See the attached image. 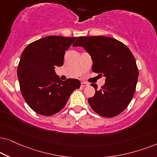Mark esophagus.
<instances>
[{"label": "esophagus", "instance_id": "34e87169", "mask_svg": "<svg viewBox=\"0 0 157 157\" xmlns=\"http://www.w3.org/2000/svg\"><path fill=\"white\" fill-rule=\"evenodd\" d=\"M87 85H88V84H87V83H86V82H81V87H85L87 86Z\"/></svg>", "mask_w": 157, "mask_h": 157}]
</instances>
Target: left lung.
Returning <instances> with one entry per match:
<instances>
[{
	"label": "left lung",
	"mask_w": 157,
	"mask_h": 157,
	"mask_svg": "<svg viewBox=\"0 0 157 157\" xmlns=\"http://www.w3.org/2000/svg\"><path fill=\"white\" fill-rule=\"evenodd\" d=\"M82 47L91 56L92 70L105 77V82L88 103L100 116L111 118L128 107L134 95L139 77L135 58L124 44L110 37L80 36L72 45Z\"/></svg>",
	"instance_id": "8db88e82"
}]
</instances>
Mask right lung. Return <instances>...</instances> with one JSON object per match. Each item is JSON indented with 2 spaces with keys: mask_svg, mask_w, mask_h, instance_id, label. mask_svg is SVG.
I'll return each mask as SVG.
<instances>
[{
  "mask_svg": "<svg viewBox=\"0 0 157 157\" xmlns=\"http://www.w3.org/2000/svg\"><path fill=\"white\" fill-rule=\"evenodd\" d=\"M76 39L49 36L29 44L22 52L17 69L20 89L37 113L50 116L59 112L71 93L80 87L78 80L62 81L54 71L63 65L65 51Z\"/></svg>",
  "mask_w": 157,
  "mask_h": 157,
  "instance_id": "1",
  "label": "right lung"
}]
</instances>
